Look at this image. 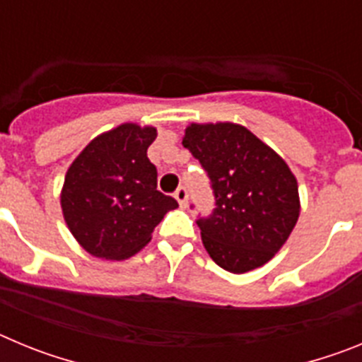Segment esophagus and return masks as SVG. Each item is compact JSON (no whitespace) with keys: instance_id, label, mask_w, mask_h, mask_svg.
I'll return each mask as SVG.
<instances>
[{"instance_id":"obj_1","label":"esophagus","mask_w":362,"mask_h":362,"mask_svg":"<svg viewBox=\"0 0 362 362\" xmlns=\"http://www.w3.org/2000/svg\"><path fill=\"white\" fill-rule=\"evenodd\" d=\"M174 197H175V199H177V203L181 204V206H187V203H188V192H187V188L179 187L177 190H175Z\"/></svg>"}]
</instances>
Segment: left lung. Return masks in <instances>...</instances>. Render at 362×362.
Masks as SVG:
<instances>
[{
	"instance_id": "8db88e82",
	"label": "left lung",
	"mask_w": 362,
	"mask_h": 362,
	"mask_svg": "<svg viewBox=\"0 0 362 362\" xmlns=\"http://www.w3.org/2000/svg\"><path fill=\"white\" fill-rule=\"evenodd\" d=\"M183 145L209 175L216 199L212 214L197 221L210 257L232 274L263 267L299 217L297 181L288 165L241 124L194 123Z\"/></svg>"
}]
</instances>
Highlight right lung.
Returning a JSON list of instances; mask_svg holds the SVG:
<instances>
[{"instance_id": "add662e5", "label": "right lung", "mask_w": 362, "mask_h": 362, "mask_svg": "<svg viewBox=\"0 0 362 362\" xmlns=\"http://www.w3.org/2000/svg\"><path fill=\"white\" fill-rule=\"evenodd\" d=\"M153 127L119 124L85 146L65 175L62 209L79 245L95 257L121 261L139 252L177 201L158 190L146 150Z\"/></svg>"}]
</instances>
